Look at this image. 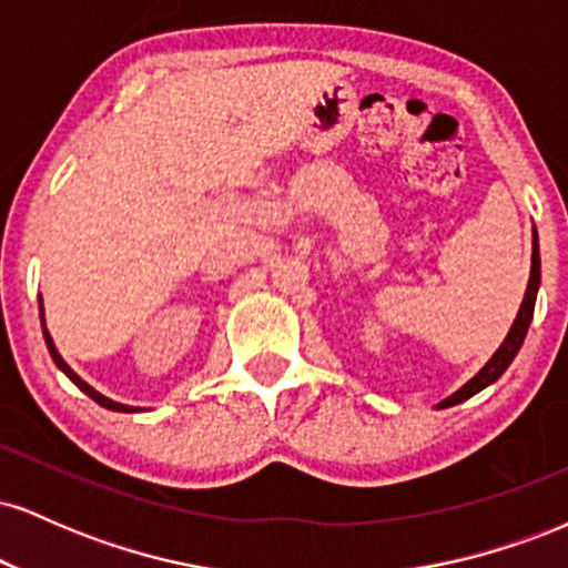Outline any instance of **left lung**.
<instances>
[{
    "label": "left lung",
    "mask_w": 568,
    "mask_h": 568,
    "mask_svg": "<svg viewBox=\"0 0 568 568\" xmlns=\"http://www.w3.org/2000/svg\"><path fill=\"white\" fill-rule=\"evenodd\" d=\"M539 243H537V234H534V247H531V275H529V285H526V296H524V304H520L518 310V317H515L510 334L505 336V342L499 344V349L494 352L491 361L486 363L484 368L478 371V374L473 376L470 382L465 384V387L456 389L454 395H448L446 400L438 403V408H448V406H456V403L467 400V397H473L475 393H480V389H486L488 384H494L499 379L501 374H505L507 366L513 363V357L518 355L520 344H524L526 338V331H529V323L534 317V304H537V291H539Z\"/></svg>",
    "instance_id": "1"
}]
</instances>
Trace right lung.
Returning <instances> with one entry per match:
<instances>
[{"mask_svg": "<svg viewBox=\"0 0 568 568\" xmlns=\"http://www.w3.org/2000/svg\"><path fill=\"white\" fill-rule=\"evenodd\" d=\"M39 315H42V334H44V344H48V349H50V355H53L55 366H58V368H61V371H63V374H67V376H69V379H71V382H74V384H77V387H80V389H82V393H84V395H88V397H93V400L98 403V406H103V408H109V410H122V414H133V410H139V408H133V406H125V403H116V400H112V397H106V395L95 393V389H93V387H90V384H88V382H82V379H80V376H77V374H74V371H71V368H69V363H67V361H63V357H61V352H58V349H55V344H53V336H50V331H48V328H44V312H42V304H39Z\"/></svg>", "mask_w": 568, "mask_h": 568, "instance_id": "add662e5", "label": "right lung"}]
</instances>
